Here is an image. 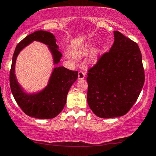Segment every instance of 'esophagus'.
<instances>
[{"label":"esophagus","instance_id":"1","mask_svg":"<svg viewBox=\"0 0 156 156\" xmlns=\"http://www.w3.org/2000/svg\"><path fill=\"white\" fill-rule=\"evenodd\" d=\"M86 77V74L83 71H79L78 72V79L82 80Z\"/></svg>","mask_w":156,"mask_h":156}]
</instances>
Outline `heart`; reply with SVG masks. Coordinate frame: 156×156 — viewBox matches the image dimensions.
I'll list each match as a JSON object with an SVG mask.
<instances>
[{"mask_svg": "<svg viewBox=\"0 0 156 156\" xmlns=\"http://www.w3.org/2000/svg\"><path fill=\"white\" fill-rule=\"evenodd\" d=\"M91 48H92L91 45H88V46L85 47L83 49H82L81 52H81V53H86V52H88V51H89ZM101 52V50H96V53H98V52Z\"/></svg>", "mask_w": 156, "mask_h": 156, "instance_id": "b5f03b06", "label": "heart"}]
</instances>
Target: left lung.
<instances>
[{
    "instance_id": "left-lung-1",
    "label": "left lung",
    "mask_w": 156,
    "mask_h": 156,
    "mask_svg": "<svg viewBox=\"0 0 156 156\" xmlns=\"http://www.w3.org/2000/svg\"><path fill=\"white\" fill-rule=\"evenodd\" d=\"M109 52L88 70L87 101L98 117L125 115L139 97L145 82L138 45L119 31Z\"/></svg>"
}]
</instances>
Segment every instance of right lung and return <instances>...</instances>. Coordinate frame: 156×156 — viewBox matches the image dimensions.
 I'll list each match as a JSON object with an SVG mask.
<instances>
[{
  "mask_svg": "<svg viewBox=\"0 0 156 156\" xmlns=\"http://www.w3.org/2000/svg\"><path fill=\"white\" fill-rule=\"evenodd\" d=\"M33 41H39L48 45L52 53L55 64L60 62L62 54L58 50L54 34L46 31H34L23 39L16 47L10 70V86L16 101L26 114L37 119H52L63 109L68 93L78 78V73L62 66L55 68L44 90L31 95L25 94L16 78L15 63L20 51Z\"/></svg>",
  "mask_w": 156,
  "mask_h": 156,
  "instance_id": "obj_1",
  "label": "right lung"
}]
</instances>
